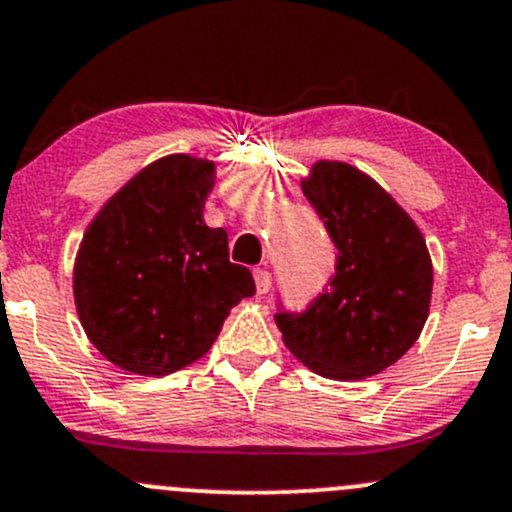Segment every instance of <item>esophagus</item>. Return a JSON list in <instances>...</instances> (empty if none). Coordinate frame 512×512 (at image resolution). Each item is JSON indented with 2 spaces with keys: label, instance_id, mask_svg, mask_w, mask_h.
Returning <instances> with one entry per match:
<instances>
[{
  "label": "esophagus",
  "instance_id": "34e87169",
  "mask_svg": "<svg viewBox=\"0 0 512 512\" xmlns=\"http://www.w3.org/2000/svg\"><path fill=\"white\" fill-rule=\"evenodd\" d=\"M255 287H257V294H267L270 292V287H272V274L267 272V270H262V267H257L255 272Z\"/></svg>",
  "mask_w": 512,
  "mask_h": 512
}]
</instances>
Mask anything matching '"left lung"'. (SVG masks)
Segmentation results:
<instances>
[{
	"label": "left lung",
	"instance_id": "obj_1",
	"mask_svg": "<svg viewBox=\"0 0 512 512\" xmlns=\"http://www.w3.org/2000/svg\"><path fill=\"white\" fill-rule=\"evenodd\" d=\"M336 245V274L301 314H274L284 346L331 380H363L400 360L432 301V257L383 186L343 161H316L301 181Z\"/></svg>",
	"mask_w": 512,
	"mask_h": 512
}]
</instances>
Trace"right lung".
Instances as JSON below:
<instances>
[{
	"instance_id": "add662e5",
	"label": "right lung",
	"mask_w": 512,
	"mask_h": 512,
	"mask_svg": "<svg viewBox=\"0 0 512 512\" xmlns=\"http://www.w3.org/2000/svg\"><path fill=\"white\" fill-rule=\"evenodd\" d=\"M208 159L171 154L144 166L95 215L80 242L73 297L90 343L117 368L169 375L208 353L230 309L255 294L208 228Z\"/></svg>"
}]
</instances>
